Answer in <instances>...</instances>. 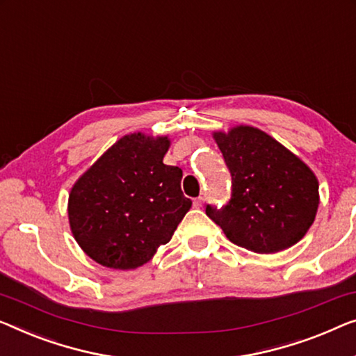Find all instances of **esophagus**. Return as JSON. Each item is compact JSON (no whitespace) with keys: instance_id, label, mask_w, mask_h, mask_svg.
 Wrapping results in <instances>:
<instances>
[{"instance_id":"1","label":"esophagus","mask_w":356,"mask_h":356,"mask_svg":"<svg viewBox=\"0 0 356 356\" xmlns=\"http://www.w3.org/2000/svg\"><path fill=\"white\" fill-rule=\"evenodd\" d=\"M202 204H204V197H197V199H194V207H202Z\"/></svg>"}]
</instances>
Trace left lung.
<instances>
[{
	"label": "left lung",
	"mask_w": 356,
	"mask_h": 356,
	"mask_svg": "<svg viewBox=\"0 0 356 356\" xmlns=\"http://www.w3.org/2000/svg\"><path fill=\"white\" fill-rule=\"evenodd\" d=\"M233 178L229 202L205 213L231 242L257 254L297 244L315 221L319 184L313 170L280 141L250 125L213 131Z\"/></svg>",
	"instance_id": "8db88e82"
}]
</instances>
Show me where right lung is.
<instances>
[{
  "mask_svg": "<svg viewBox=\"0 0 356 356\" xmlns=\"http://www.w3.org/2000/svg\"><path fill=\"white\" fill-rule=\"evenodd\" d=\"M168 136H122L74 183L67 213L81 250L102 266L135 270L167 244L193 202L181 168L165 165Z\"/></svg>",
  "mask_w": 356,
  "mask_h": 356,
  "instance_id": "add662e5",
  "label": "right lung"
}]
</instances>
